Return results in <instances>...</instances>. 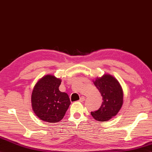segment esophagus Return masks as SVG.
I'll use <instances>...</instances> for the list:
<instances>
[{
    "label": "esophagus",
    "instance_id": "1",
    "mask_svg": "<svg viewBox=\"0 0 152 152\" xmlns=\"http://www.w3.org/2000/svg\"><path fill=\"white\" fill-rule=\"evenodd\" d=\"M84 100H85L84 96H81V97L80 98V100H79V102H84Z\"/></svg>",
    "mask_w": 152,
    "mask_h": 152
}]
</instances>
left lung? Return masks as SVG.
<instances>
[{
	"label": "left lung",
	"instance_id": "8db88e82",
	"mask_svg": "<svg viewBox=\"0 0 152 152\" xmlns=\"http://www.w3.org/2000/svg\"><path fill=\"white\" fill-rule=\"evenodd\" d=\"M93 82L103 97V102L99 109L91 113V116L96 121H108L116 115L123 105L124 92L121 86L110 74L97 77Z\"/></svg>",
	"mask_w": 152,
	"mask_h": 152
}]
</instances>
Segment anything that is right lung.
Here are the masks:
<instances>
[{"label":"right lung","instance_id":"add662e5","mask_svg":"<svg viewBox=\"0 0 152 152\" xmlns=\"http://www.w3.org/2000/svg\"><path fill=\"white\" fill-rule=\"evenodd\" d=\"M61 83L59 78L47 75L34 86L31 95L32 108L41 120L57 123L65 115L71 102L67 93L59 91Z\"/></svg>","mask_w":152,"mask_h":152}]
</instances>
